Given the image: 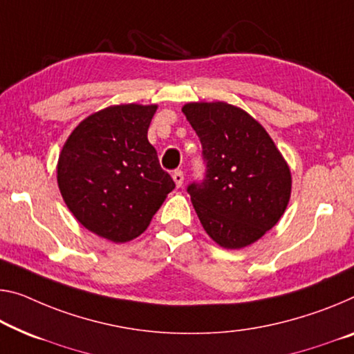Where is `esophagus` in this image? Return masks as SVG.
<instances>
[{
    "label": "esophagus",
    "mask_w": 354,
    "mask_h": 354,
    "mask_svg": "<svg viewBox=\"0 0 354 354\" xmlns=\"http://www.w3.org/2000/svg\"><path fill=\"white\" fill-rule=\"evenodd\" d=\"M172 178H174V182H176V185L177 187H182L183 185V172L182 171H176L172 174Z\"/></svg>",
    "instance_id": "obj_1"
}]
</instances>
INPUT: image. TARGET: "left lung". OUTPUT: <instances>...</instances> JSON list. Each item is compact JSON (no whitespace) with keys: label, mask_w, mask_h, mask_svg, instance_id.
Returning a JSON list of instances; mask_svg holds the SVG:
<instances>
[{"label":"left lung","mask_w":354,"mask_h":354,"mask_svg":"<svg viewBox=\"0 0 354 354\" xmlns=\"http://www.w3.org/2000/svg\"><path fill=\"white\" fill-rule=\"evenodd\" d=\"M182 112L203 145L205 176L188 185L205 232L223 248L257 242L283 215L291 172L268 131L227 102H188Z\"/></svg>","instance_id":"left-lung-1"}]
</instances>
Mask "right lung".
<instances>
[{
  "label": "right lung",
  "instance_id": "1",
  "mask_svg": "<svg viewBox=\"0 0 354 354\" xmlns=\"http://www.w3.org/2000/svg\"><path fill=\"white\" fill-rule=\"evenodd\" d=\"M156 106L120 104L86 117L63 145L57 180L86 230L115 243L149 227L176 183L147 139Z\"/></svg>",
  "mask_w": 354,
  "mask_h": 354
}]
</instances>
